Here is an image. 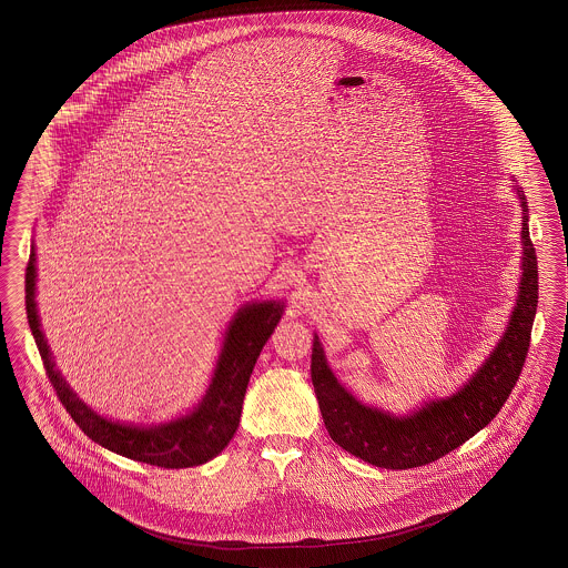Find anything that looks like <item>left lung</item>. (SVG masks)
Masks as SVG:
<instances>
[{
	"label": "left lung",
	"mask_w": 568,
	"mask_h": 568,
	"mask_svg": "<svg viewBox=\"0 0 568 568\" xmlns=\"http://www.w3.org/2000/svg\"><path fill=\"white\" fill-rule=\"evenodd\" d=\"M521 193V207L527 211ZM527 222L524 213V275L509 328L485 365L452 398L429 402L410 416L363 406L336 382L318 338L314 341L312 382L334 443L377 468L408 470L447 456L498 415L524 369L538 307V256Z\"/></svg>",
	"instance_id": "left-lung-1"
}]
</instances>
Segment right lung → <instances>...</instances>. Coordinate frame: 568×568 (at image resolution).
Instances as JSON below:
<instances>
[{"label": "right lung", "instance_id": "add662e5", "mask_svg": "<svg viewBox=\"0 0 568 568\" xmlns=\"http://www.w3.org/2000/svg\"><path fill=\"white\" fill-rule=\"evenodd\" d=\"M34 263L37 258L32 248L27 264L28 324L39 346L44 372L49 375L51 386L55 387L57 398L65 406L75 425L92 442L100 443L102 447L119 456L168 470L205 464L232 442L242 416V402L248 387L250 374L263 351L264 343L268 341V336L273 334L281 320L283 305L273 302L252 304L235 314V320L225 336V345L217 361L213 382L205 398L191 415L158 427H133L98 416L71 392L68 382L57 372L37 316Z\"/></svg>", "mask_w": 568, "mask_h": 568}]
</instances>
